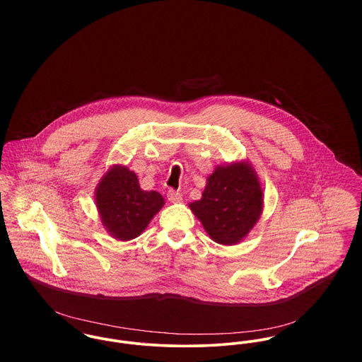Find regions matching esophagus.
<instances>
[{
	"label": "esophagus",
	"mask_w": 362,
	"mask_h": 362,
	"mask_svg": "<svg viewBox=\"0 0 362 362\" xmlns=\"http://www.w3.org/2000/svg\"><path fill=\"white\" fill-rule=\"evenodd\" d=\"M167 199H168L171 204H180V202H182V195H181L178 191H168Z\"/></svg>",
	"instance_id": "34e87169"
}]
</instances>
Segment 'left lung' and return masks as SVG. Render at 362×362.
<instances>
[{
  "label": "left lung",
  "instance_id": "1",
  "mask_svg": "<svg viewBox=\"0 0 362 362\" xmlns=\"http://www.w3.org/2000/svg\"><path fill=\"white\" fill-rule=\"evenodd\" d=\"M189 209L217 244L235 245L244 241L263 211V188L250 160L217 165L207 175L199 201Z\"/></svg>",
  "mask_w": 362,
  "mask_h": 362
}]
</instances>
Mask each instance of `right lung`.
I'll return each instance as SVG.
<instances>
[{
	"label": "right lung",
	"mask_w": 362,
	"mask_h": 362,
	"mask_svg": "<svg viewBox=\"0 0 362 362\" xmlns=\"http://www.w3.org/2000/svg\"><path fill=\"white\" fill-rule=\"evenodd\" d=\"M95 204L104 230L118 241H129L146 230L164 206V198L156 191H144L127 165L114 164L96 187Z\"/></svg>",
	"instance_id": "add662e5"
}]
</instances>
